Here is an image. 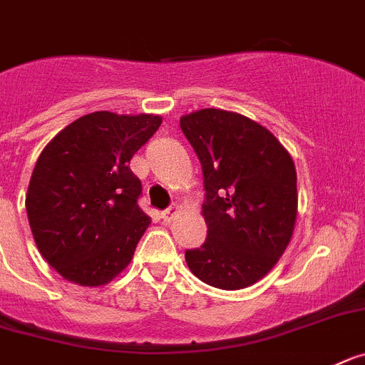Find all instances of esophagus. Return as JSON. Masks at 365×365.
Wrapping results in <instances>:
<instances>
[{
	"label": "esophagus",
	"mask_w": 365,
	"mask_h": 365,
	"mask_svg": "<svg viewBox=\"0 0 365 365\" xmlns=\"http://www.w3.org/2000/svg\"><path fill=\"white\" fill-rule=\"evenodd\" d=\"M179 212H180V205H173V206H170L168 210H165V212L160 213V217H163V220H165V222H170V220H172Z\"/></svg>",
	"instance_id": "obj_1"
}]
</instances>
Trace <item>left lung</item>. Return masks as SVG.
I'll list each match as a JSON object with an SVG mask.
<instances>
[{
  "label": "left lung",
  "mask_w": 365,
  "mask_h": 365,
  "mask_svg": "<svg viewBox=\"0 0 365 365\" xmlns=\"http://www.w3.org/2000/svg\"><path fill=\"white\" fill-rule=\"evenodd\" d=\"M180 130L205 173L206 242L186 252L190 272L219 289H244L272 272L297 222L292 155L267 128L242 113L202 108Z\"/></svg>",
  "instance_id": "1"
}]
</instances>
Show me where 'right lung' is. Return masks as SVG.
I'll use <instances>...</instances> for the list:
<instances>
[{
	"mask_svg": "<svg viewBox=\"0 0 365 365\" xmlns=\"http://www.w3.org/2000/svg\"><path fill=\"white\" fill-rule=\"evenodd\" d=\"M155 113L92 112L43 148L26 190V215L43 259L73 284H108L150 226L137 206L130 159L157 132Z\"/></svg>",
	"mask_w": 365,
	"mask_h": 365,
	"instance_id": "add662e5",
	"label": "right lung"
}]
</instances>
